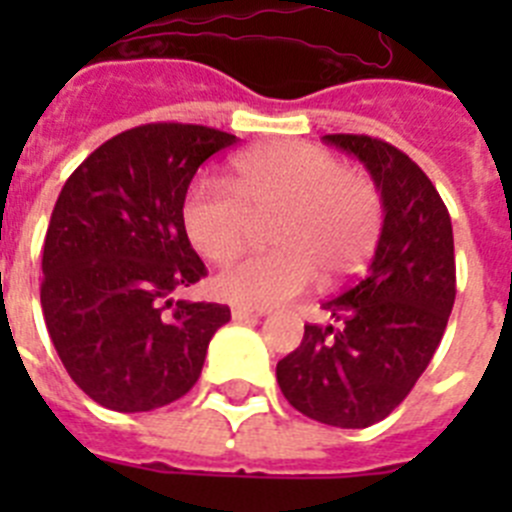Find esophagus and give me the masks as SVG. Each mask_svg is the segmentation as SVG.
<instances>
[{"label": "esophagus", "mask_w": 512, "mask_h": 512, "mask_svg": "<svg viewBox=\"0 0 512 512\" xmlns=\"http://www.w3.org/2000/svg\"><path fill=\"white\" fill-rule=\"evenodd\" d=\"M233 320H248V318H261L266 315V310H253V307H233Z\"/></svg>", "instance_id": "esophagus-1"}]
</instances>
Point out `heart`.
Listing matches in <instances>:
<instances>
[{"mask_svg":"<svg viewBox=\"0 0 512 512\" xmlns=\"http://www.w3.org/2000/svg\"><path fill=\"white\" fill-rule=\"evenodd\" d=\"M271 225L274 253H256L217 274L215 292L248 307L300 295L315 279H346L366 264L382 230V200L369 176L341 166L320 146L289 140L243 153L233 184L202 176L189 187L182 223L215 264L235 259L256 220Z\"/></svg>","mask_w":512,"mask_h":512,"instance_id":"heart-1","label":"heart"}]
</instances>
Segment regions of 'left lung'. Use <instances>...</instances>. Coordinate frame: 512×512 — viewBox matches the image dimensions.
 Listing matches in <instances>:
<instances>
[{
	"instance_id": "obj_1",
	"label": "left lung",
	"mask_w": 512,
	"mask_h": 512,
	"mask_svg": "<svg viewBox=\"0 0 512 512\" xmlns=\"http://www.w3.org/2000/svg\"><path fill=\"white\" fill-rule=\"evenodd\" d=\"M351 153L382 192L384 223L369 269L323 302L336 325H305L277 364L282 395L336 428L384 420L431 364L456 297L451 217L413 158L369 135H323Z\"/></svg>"
}]
</instances>
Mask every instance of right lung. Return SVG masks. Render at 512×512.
<instances>
[{"instance_id":"obj_1","label":"right lung","mask_w":512,"mask_h":512,"mask_svg":"<svg viewBox=\"0 0 512 512\" xmlns=\"http://www.w3.org/2000/svg\"><path fill=\"white\" fill-rule=\"evenodd\" d=\"M235 140L148 122L89 153L58 194L40 305L69 377L102 408L148 413L187 395L230 320L228 305L174 302L171 292L207 274L182 205L197 169Z\"/></svg>"}]
</instances>
